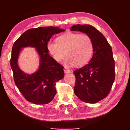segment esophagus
Wrapping results in <instances>:
<instances>
[{"label": "esophagus", "mask_w": 130, "mask_h": 130, "mask_svg": "<svg viewBox=\"0 0 130 130\" xmlns=\"http://www.w3.org/2000/svg\"><path fill=\"white\" fill-rule=\"evenodd\" d=\"M64 73H65L66 74H68V73H70V70L67 69H65L64 70Z\"/></svg>", "instance_id": "1"}]
</instances>
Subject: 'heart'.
I'll return each instance as SVG.
<instances>
[{
	"label": "heart",
	"mask_w": 130,
	"mask_h": 130,
	"mask_svg": "<svg viewBox=\"0 0 130 130\" xmlns=\"http://www.w3.org/2000/svg\"><path fill=\"white\" fill-rule=\"evenodd\" d=\"M47 48L56 61L60 62L66 54V63L81 67L91 59L94 44L91 37L87 35L68 32L58 36L56 42L49 41Z\"/></svg>",
	"instance_id": "1"
}]
</instances>
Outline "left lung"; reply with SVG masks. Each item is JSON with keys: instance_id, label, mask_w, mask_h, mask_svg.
Returning a JSON list of instances; mask_svg holds the SVG:
<instances>
[{"instance_id": "left-lung-1", "label": "left lung", "mask_w": 130, "mask_h": 130, "mask_svg": "<svg viewBox=\"0 0 130 130\" xmlns=\"http://www.w3.org/2000/svg\"><path fill=\"white\" fill-rule=\"evenodd\" d=\"M70 30L86 34L93 41L91 60L74 72L76 77L74 91L78 99L85 103H96L108 95L115 79L112 48L104 35L92 25H75Z\"/></svg>"}]
</instances>
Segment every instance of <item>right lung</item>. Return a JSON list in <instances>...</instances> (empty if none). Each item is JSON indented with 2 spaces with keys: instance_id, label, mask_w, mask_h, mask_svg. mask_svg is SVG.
Instances as JSON below:
<instances>
[{
  "instance_id": "add662e5",
  "label": "right lung",
  "mask_w": 130,
  "mask_h": 130,
  "mask_svg": "<svg viewBox=\"0 0 130 130\" xmlns=\"http://www.w3.org/2000/svg\"><path fill=\"white\" fill-rule=\"evenodd\" d=\"M55 26L30 29L15 41L12 46L10 64L14 83L25 99L33 104L49 103L56 94V82L64 77V67L49 55L47 44L54 34L64 31ZM36 47L40 57V67L32 74L23 72L18 66V58L22 47Z\"/></svg>"
}]
</instances>
